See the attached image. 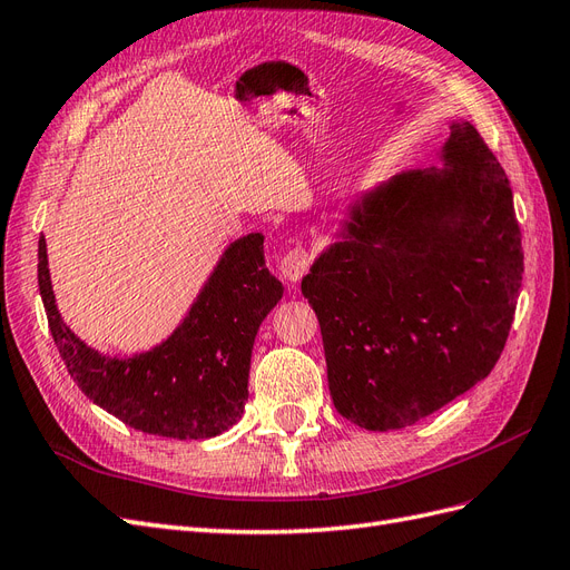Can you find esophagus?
Here are the masks:
<instances>
[{
	"mask_svg": "<svg viewBox=\"0 0 570 570\" xmlns=\"http://www.w3.org/2000/svg\"><path fill=\"white\" fill-rule=\"evenodd\" d=\"M308 262H312V256H308V252H306L304 247L289 249V252L283 256V262H281L283 278L289 281V283H297V281L302 278V275L306 273Z\"/></svg>",
	"mask_w": 570,
	"mask_h": 570,
	"instance_id": "34e87169",
	"label": "esophagus"
}]
</instances>
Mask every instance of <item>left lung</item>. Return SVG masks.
<instances>
[{
    "mask_svg": "<svg viewBox=\"0 0 570 570\" xmlns=\"http://www.w3.org/2000/svg\"><path fill=\"white\" fill-rule=\"evenodd\" d=\"M450 130L442 168L358 195L302 281L333 404L377 433L488 377L515 314L523 247L509 178L469 120Z\"/></svg>",
    "mask_w": 570,
    "mask_h": 570,
    "instance_id": "1",
    "label": "left lung"
}]
</instances>
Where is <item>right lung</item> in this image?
Wrapping results in <instances>:
<instances>
[{"instance_id": "obj_1", "label": "right lung", "mask_w": 570, "mask_h": 570, "mask_svg": "<svg viewBox=\"0 0 570 570\" xmlns=\"http://www.w3.org/2000/svg\"><path fill=\"white\" fill-rule=\"evenodd\" d=\"M38 283L51 337L76 385L126 425L170 440L226 433L245 411L258 325L283 297L268 273L264 235L249 233L220 254L180 325L161 344L109 356L85 344L57 308L47 243H38Z\"/></svg>"}]
</instances>
